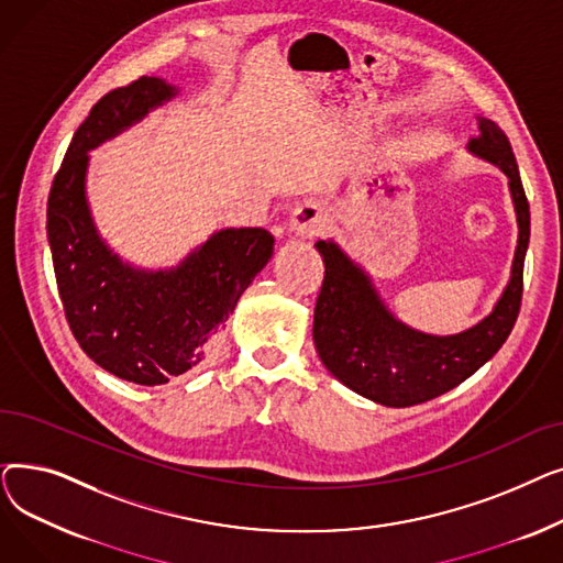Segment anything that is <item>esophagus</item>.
Returning a JSON list of instances; mask_svg holds the SVG:
<instances>
[{"label":"esophagus","mask_w":563,"mask_h":563,"mask_svg":"<svg viewBox=\"0 0 563 563\" xmlns=\"http://www.w3.org/2000/svg\"><path fill=\"white\" fill-rule=\"evenodd\" d=\"M329 225V214L314 202L299 205L289 217V230L297 236H317Z\"/></svg>","instance_id":"obj_1"}]
</instances>
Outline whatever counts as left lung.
I'll return each mask as SVG.
<instances>
[{"mask_svg":"<svg viewBox=\"0 0 563 563\" xmlns=\"http://www.w3.org/2000/svg\"><path fill=\"white\" fill-rule=\"evenodd\" d=\"M467 151L507 173L520 230L511 280L493 312L477 327L442 338L404 327L383 306L358 264L335 242H317L327 266L312 323L317 353L349 390L376 404L404 408L445 395L495 356L518 319L529 244V202L516 155L507 134L488 118H479V136L470 139Z\"/></svg>","mask_w":563,"mask_h":563,"instance_id":"8db88e82","label":"left lung"}]
</instances>
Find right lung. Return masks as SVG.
I'll use <instances>...</instances> for the list:
<instances>
[{
    "label": "right lung",
    "mask_w": 563,
    "mask_h": 563,
    "mask_svg": "<svg viewBox=\"0 0 563 563\" xmlns=\"http://www.w3.org/2000/svg\"><path fill=\"white\" fill-rule=\"evenodd\" d=\"M175 93L159 77H139L100 98L75 132L47 198V240L68 327L88 358L139 386H162L205 363L274 253L272 232L225 228L175 269L143 272L100 240L84 187L88 151Z\"/></svg>",
    "instance_id": "1"
}]
</instances>
